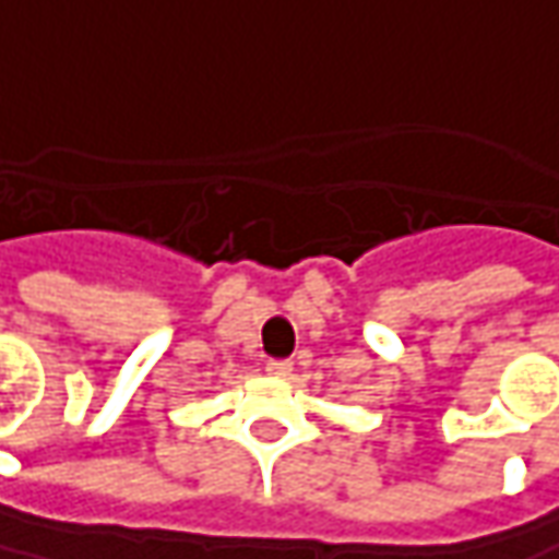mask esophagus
I'll return each mask as SVG.
<instances>
[{
  "mask_svg": "<svg viewBox=\"0 0 559 559\" xmlns=\"http://www.w3.org/2000/svg\"><path fill=\"white\" fill-rule=\"evenodd\" d=\"M265 372L272 378H287L294 372V362H290V359H269V362H265Z\"/></svg>",
  "mask_w": 559,
  "mask_h": 559,
  "instance_id": "obj_1",
  "label": "esophagus"
}]
</instances>
